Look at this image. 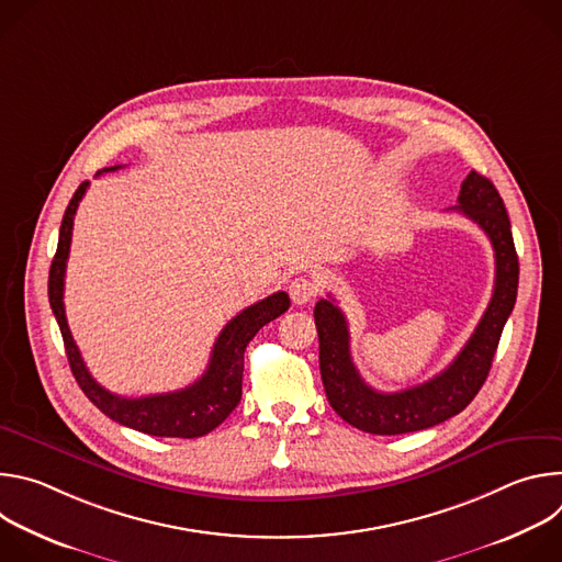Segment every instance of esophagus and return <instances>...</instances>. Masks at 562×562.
Here are the masks:
<instances>
[{
    "label": "esophagus",
    "mask_w": 562,
    "mask_h": 562,
    "mask_svg": "<svg viewBox=\"0 0 562 562\" xmlns=\"http://www.w3.org/2000/svg\"><path fill=\"white\" fill-rule=\"evenodd\" d=\"M319 291V284L315 278L311 276H297L291 284H289V293H291V300L302 306V304H308Z\"/></svg>",
    "instance_id": "1"
}]
</instances>
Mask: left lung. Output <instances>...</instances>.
Returning a JSON list of instances; mask_svg holds the SVG:
<instances>
[{
	"mask_svg": "<svg viewBox=\"0 0 562 562\" xmlns=\"http://www.w3.org/2000/svg\"><path fill=\"white\" fill-rule=\"evenodd\" d=\"M458 211L473 220L492 239L496 254V282L487 311L456 360L436 378L395 393L371 389L358 373L349 351L347 317L336 300H319L313 308L319 340V375L334 412L351 427L397 436L420 431L460 414L485 384L501 334L516 304L518 256L505 202L492 180L471 171L458 195Z\"/></svg>",
	"mask_w": 562,
	"mask_h": 562,
	"instance_id": "obj_1",
	"label": "left lung"
}]
</instances>
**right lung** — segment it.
<instances>
[{"mask_svg":"<svg viewBox=\"0 0 562 562\" xmlns=\"http://www.w3.org/2000/svg\"><path fill=\"white\" fill-rule=\"evenodd\" d=\"M117 167L104 169L115 171ZM102 173V171H100ZM98 173V176H100ZM89 182L79 184L75 195L70 198L61 226H59V243L57 254L50 265L48 273V300L59 325L66 356L70 371L91 403L111 420L131 427L135 431L159 436V438H200L222 425L228 414L237 407L239 397H243V371H245V349L254 340V336L269 325L271 319L282 315L289 308V295L278 291L245 311H239L231 323L217 336L211 360L202 378L193 384L171 391V393H157V395H142V397H122L106 391L102 384L93 380L89 373L79 349L70 336L66 311H64V276H66V260L70 251V235H72V220L75 211L82 202Z\"/></svg>","mask_w":562,"mask_h":562,"instance_id":"right-lung-1","label":"right lung"}]
</instances>
